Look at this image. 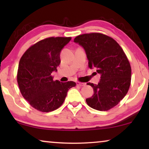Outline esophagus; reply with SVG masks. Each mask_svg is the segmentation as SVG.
Instances as JSON below:
<instances>
[{
    "instance_id": "obj_1",
    "label": "esophagus",
    "mask_w": 149,
    "mask_h": 149,
    "mask_svg": "<svg viewBox=\"0 0 149 149\" xmlns=\"http://www.w3.org/2000/svg\"><path fill=\"white\" fill-rule=\"evenodd\" d=\"M77 85H78V86H84V85H85V83H81V82H77Z\"/></svg>"
}]
</instances>
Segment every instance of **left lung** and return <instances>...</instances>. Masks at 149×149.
<instances>
[{
  "instance_id": "obj_1",
  "label": "left lung",
  "mask_w": 149,
  "mask_h": 149,
  "mask_svg": "<svg viewBox=\"0 0 149 149\" xmlns=\"http://www.w3.org/2000/svg\"><path fill=\"white\" fill-rule=\"evenodd\" d=\"M74 41L84 48L89 68H96L101 75L97 84L87 83L94 93L86 99L87 104L97 111H109L117 106L129 90L132 76L129 60L117 42L105 34H81Z\"/></svg>"
}]
</instances>
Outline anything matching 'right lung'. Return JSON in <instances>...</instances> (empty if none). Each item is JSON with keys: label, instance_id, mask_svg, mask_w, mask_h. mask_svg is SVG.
Segmentation results:
<instances>
[{"label": "right lung", "instance_id": "right-lung-1", "mask_svg": "<svg viewBox=\"0 0 149 149\" xmlns=\"http://www.w3.org/2000/svg\"><path fill=\"white\" fill-rule=\"evenodd\" d=\"M71 37H49L30 47L22 56L17 81L22 96L40 112L61 107L67 92L76 83L54 81L52 73L60 64V52Z\"/></svg>", "mask_w": 149, "mask_h": 149}]
</instances>
